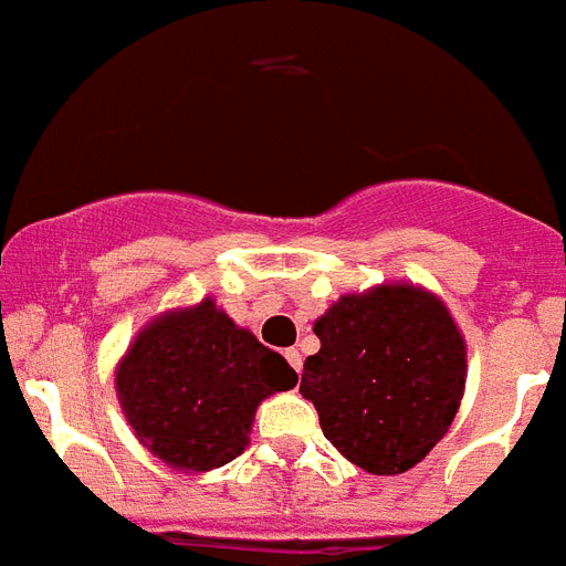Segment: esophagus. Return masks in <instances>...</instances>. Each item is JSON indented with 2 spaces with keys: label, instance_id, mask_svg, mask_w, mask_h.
I'll return each mask as SVG.
<instances>
[{
  "label": "esophagus",
  "instance_id": "34e87169",
  "mask_svg": "<svg viewBox=\"0 0 566 566\" xmlns=\"http://www.w3.org/2000/svg\"><path fill=\"white\" fill-rule=\"evenodd\" d=\"M286 361L292 364V370L294 373H301V367H303V356H301V349H286Z\"/></svg>",
  "mask_w": 566,
  "mask_h": 566
}]
</instances>
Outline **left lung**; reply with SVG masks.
Returning <instances> with one entry per match:
<instances>
[{"label": "left lung", "instance_id": "1", "mask_svg": "<svg viewBox=\"0 0 566 566\" xmlns=\"http://www.w3.org/2000/svg\"><path fill=\"white\" fill-rule=\"evenodd\" d=\"M321 349L301 394L321 431L370 474H401L454 422L465 390V340L437 294L387 283L344 294L315 321Z\"/></svg>", "mask_w": 566, "mask_h": 566}]
</instances>
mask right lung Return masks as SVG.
Returning <instances> with one entry per match:
<instances>
[{
    "label": "right lung",
    "instance_id": "add662e5",
    "mask_svg": "<svg viewBox=\"0 0 566 566\" xmlns=\"http://www.w3.org/2000/svg\"><path fill=\"white\" fill-rule=\"evenodd\" d=\"M297 373L205 297L153 317L115 370L135 437L176 471H210L249 446L256 405Z\"/></svg>",
    "mask_w": 566,
    "mask_h": 566
}]
</instances>
